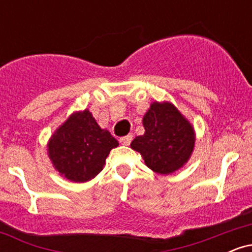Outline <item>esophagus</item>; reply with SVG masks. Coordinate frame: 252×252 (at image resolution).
<instances>
[{
  "mask_svg": "<svg viewBox=\"0 0 252 252\" xmlns=\"http://www.w3.org/2000/svg\"><path fill=\"white\" fill-rule=\"evenodd\" d=\"M131 141H132V136L131 135L123 136V137L120 138V143L123 144V146H129Z\"/></svg>",
  "mask_w": 252,
  "mask_h": 252,
  "instance_id": "34e87169",
  "label": "esophagus"
}]
</instances>
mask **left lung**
<instances>
[{
  "instance_id": "8db88e82",
  "label": "left lung",
  "mask_w": 252,
  "mask_h": 252,
  "mask_svg": "<svg viewBox=\"0 0 252 252\" xmlns=\"http://www.w3.org/2000/svg\"><path fill=\"white\" fill-rule=\"evenodd\" d=\"M142 122L144 134L136 136L130 147L158 174L168 175L180 169L194 149L192 124L169 102L150 104Z\"/></svg>"
}]
</instances>
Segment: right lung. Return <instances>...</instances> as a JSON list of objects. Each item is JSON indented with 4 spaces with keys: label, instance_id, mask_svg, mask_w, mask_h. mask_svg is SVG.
I'll return each instance as SVG.
<instances>
[{
    "label": "right lung",
    "instance_id": "add662e5",
    "mask_svg": "<svg viewBox=\"0 0 252 252\" xmlns=\"http://www.w3.org/2000/svg\"><path fill=\"white\" fill-rule=\"evenodd\" d=\"M118 142L98 126L88 109L72 114L47 144L54 168L73 182H86L102 172L110 150Z\"/></svg>",
    "mask_w": 252,
    "mask_h": 252
}]
</instances>
